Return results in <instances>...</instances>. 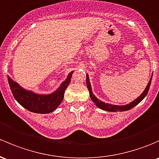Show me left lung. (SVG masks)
<instances>
[{
	"mask_svg": "<svg viewBox=\"0 0 159 159\" xmlns=\"http://www.w3.org/2000/svg\"><path fill=\"white\" fill-rule=\"evenodd\" d=\"M86 81H87V87L88 88V91H89L90 93V97H91V99L92 100V101L93 103L96 104L97 107H98L101 109L103 110H107V111H110V112H121V111H126V110H129L130 109H132L133 107H134L135 106H136L139 103H140L143 99L145 98V97L146 96L147 93H148V89L150 88V84H151V81H152V78H150L149 81H148V84H147L146 89L145 91H143V93L138 98H136V100H134L133 102L129 103V104L126 105H122V106H119V105H113V104H110V103H103V101H100L99 99L96 98L94 95L93 94L92 91H91V83H90L89 81V76L88 75H86Z\"/></svg>",
	"mask_w": 159,
	"mask_h": 159,
	"instance_id": "obj_1",
	"label": "left lung"
}]
</instances>
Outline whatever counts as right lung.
Returning <instances> with one entry per match:
<instances>
[{
	"mask_svg": "<svg viewBox=\"0 0 159 159\" xmlns=\"http://www.w3.org/2000/svg\"><path fill=\"white\" fill-rule=\"evenodd\" d=\"M72 73L73 71L69 73L66 81L61 83L56 91L46 95L37 94L23 89L9 76L7 79L13 97L21 106L33 113H49L54 111L62 101L65 91L71 81Z\"/></svg>",
	"mask_w": 159,
	"mask_h": 159,
	"instance_id": "1",
	"label": "right lung"
}]
</instances>
